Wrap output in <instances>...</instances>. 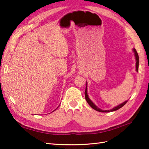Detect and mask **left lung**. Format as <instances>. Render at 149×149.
<instances>
[{"label":"left lung","instance_id":"1","mask_svg":"<svg viewBox=\"0 0 149 149\" xmlns=\"http://www.w3.org/2000/svg\"><path fill=\"white\" fill-rule=\"evenodd\" d=\"M132 51H133L134 54V56H135V59H136V70L137 72H138V66H139V56H138V53L136 52V49L134 48L132 49ZM86 90H85V92H84V94H85V99H86V100L87 101L88 104H89V105L92 107L93 109H94L95 110L97 111H99V112H102V113H108V112H111V111H116L119 109L120 108H121L122 107H123V106L125 105V104L127 103V102L128 100H125V102H123V103L119 104V105L116 106V107H113V109H109V110H102L100 108H99V107H97L95 104L92 101H91L90 100V99L89 98V97H88V88H87V82L86 83Z\"/></svg>","mask_w":149,"mask_h":149}]
</instances>
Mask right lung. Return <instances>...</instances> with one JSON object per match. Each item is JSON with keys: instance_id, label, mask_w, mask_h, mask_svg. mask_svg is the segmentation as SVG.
<instances>
[{"instance_id": "1", "label": "right lung", "mask_w": 149, "mask_h": 149, "mask_svg": "<svg viewBox=\"0 0 149 149\" xmlns=\"http://www.w3.org/2000/svg\"><path fill=\"white\" fill-rule=\"evenodd\" d=\"M58 107H57V108H58ZM57 108H56V109H57ZM56 109H55V110H56ZM55 110H54V111H55Z\"/></svg>"}]
</instances>
